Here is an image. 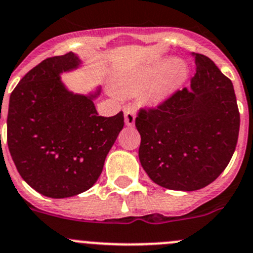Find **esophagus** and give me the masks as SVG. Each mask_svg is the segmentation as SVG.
Returning a JSON list of instances; mask_svg holds the SVG:
<instances>
[{"label": "esophagus", "mask_w": 253, "mask_h": 253, "mask_svg": "<svg viewBox=\"0 0 253 253\" xmlns=\"http://www.w3.org/2000/svg\"><path fill=\"white\" fill-rule=\"evenodd\" d=\"M124 114H125V122L127 126H133L134 120H136V111L132 106H125L124 107Z\"/></svg>", "instance_id": "obj_1"}]
</instances>
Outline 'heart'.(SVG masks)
Instances as JSON below:
<instances>
[{
	"mask_svg": "<svg viewBox=\"0 0 253 253\" xmlns=\"http://www.w3.org/2000/svg\"><path fill=\"white\" fill-rule=\"evenodd\" d=\"M188 74V65L181 59H171L164 65L163 61H153L132 74L119 78L115 89L122 95L134 94L143 89V101L158 105L183 86Z\"/></svg>",
	"mask_w": 253,
	"mask_h": 253,
	"instance_id": "b5f03b06",
	"label": "heart"
}]
</instances>
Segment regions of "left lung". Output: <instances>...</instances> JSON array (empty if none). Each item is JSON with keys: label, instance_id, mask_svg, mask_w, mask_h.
Wrapping results in <instances>:
<instances>
[{"label": "left lung", "instance_id": "left-lung-1", "mask_svg": "<svg viewBox=\"0 0 253 253\" xmlns=\"http://www.w3.org/2000/svg\"><path fill=\"white\" fill-rule=\"evenodd\" d=\"M190 87L176 90L136 117L139 162L149 178L171 190L209 185L229 164L237 144L240 112L234 86L214 61L195 53Z\"/></svg>", "mask_w": 253, "mask_h": 253}]
</instances>
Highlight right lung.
I'll list each match as a JSON object with an SVG mask.
<instances>
[{
    "instance_id": "right-lung-1",
    "label": "right lung",
    "mask_w": 253,
    "mask_h": 253,
    "mask_svg": "<svg viewBox=\"0 0 253 253\" xmlns=\"http://www.w3.org/2000/svg\"><path fill=\"white\" fill-rule=\"evenodd\" d=\"M74 53L46 58L21 79L9 97L7 143L23 180L61 199L91 188L124 128V112L97 115L91 96L74 95L59 74L74 69ZM1 117V116H0Z\"/></svg>"
}]
</instances>
